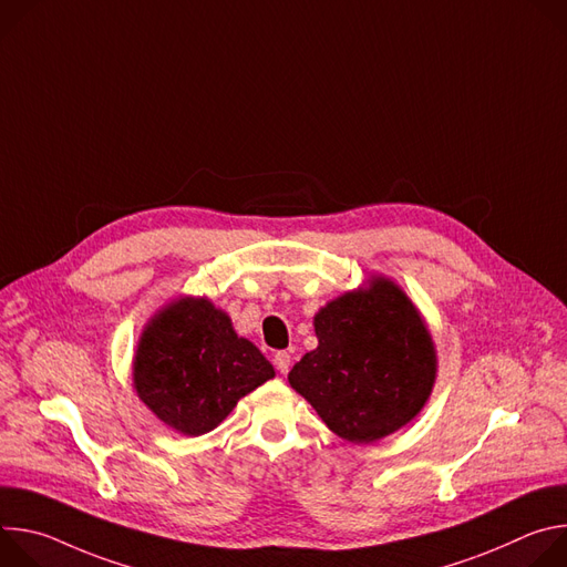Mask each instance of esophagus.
Here are the masks:
<instances>
[{
	"label": "esophagus",
	"instance_id": "esophagus-1",
	"mask_svg": "<svg viewBox=\"0 0 567 567\" xmlns=\"http://www.w3.org/2000/svg\"><path fill=\"white\" fill-rule=\"evenodd\" d=\"M274 365H276V370H278L280 374H287L289 368H291V354H289V352H278V354L274 357Z\"/></svg>",
	"mask_w": 567,
	"mask_h": 567
}]
</instances>
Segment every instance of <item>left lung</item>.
Segmentation results:
<instances>
[{
	"mask_svg": "<svg viewBox=\"0 0 567 567\" xmlns=\"http://www.w3.org/2000/svg\"><path fill=\"white\" fill-rule=\"evenodd\" d=\"M318 348L289 372L332 433L370 444L406 426L429 401L437 352L417 307L392 280L348 291L313 316Z\"/></svg>",
	"mask_w": 567,
	"mask_h": 567,
	"instance_id": "left-lung-1",
	"label": "left lung"
}]
</instances>
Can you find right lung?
Masks as SVG:
<instances>
[{
	"label": "right lung",
	"instance_id": "right-lung-1",
	"mask_svg": "<svg viewBox=\"0 0 567 567\" xmlns=\"http://www.w3.org/2000/svg\"><path fill=\"white\" fill-rule=\"evenodd\" d=\"M132 374L145 406L190 437L217 429L241 396L276 377L265 354L235 334L226 311L193 296L150 318Z\"/></svg>",
	"mask_w": 567,
	"mask_h": 567
}]
</instances>
